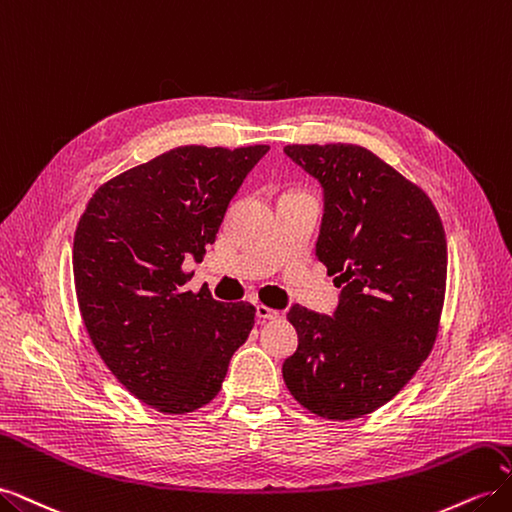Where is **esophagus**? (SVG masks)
Segmentation results:
<instances>
[{
  "label": "esophagus",
  "instance_id": "esophagus-1",
  "mask_svg": "<svg viewBox=\"0 0 512 512\" xmlns=\"http://www.w3.org/2000/svg\"><path fill=\"white\" fill-rule=\"evenodd\" d=\"M256 318L258 320H275V318H280V312H275V309H271V307H267V305H256Z\"/></svg>",
  "mask_w": 512,
  "mask_h": 512
}]
</instances>
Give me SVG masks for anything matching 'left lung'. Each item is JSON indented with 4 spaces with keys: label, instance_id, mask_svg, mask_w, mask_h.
<instances>
[{
    "label": "left lung",
    "instance_id": "left-lung-1",
    "mask_svg": "<svg viewBox=\"0 0 512 512\" xmlns=\"http://www.w3.org/2000/svg\"><path fill=\"white\" fill-rule=\"evenodd\" d=\"M322 188L316 256L335 275L329 314L292 305L299 348L282 374L292 397L350 421L393 399L427 359L446 288V237L423 190L356 145H288Z\"/></svg>",
    "mask_w": 512,
    "mask_h": 512
}]
</instances>
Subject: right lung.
Returning <instances> with one entry per match:
<instances>
[{"mask_svg":"<svg viewBox=\"0 0 512 512\" xmlns=\"http://www.w3.org/2000/svg\"><path fill=\"white\" fill-rule=\"evenodd\" d=\"M267 145L177 147L106 181L76 226L72 269L87 333L113 376L166 414L203 408L254 327L250 303L185 290Z\"/></svg>","mask_w":512,"mask_h":512,"instance_id":"right-lung-1","label":"right lung"}]
</instances>
